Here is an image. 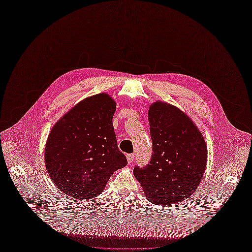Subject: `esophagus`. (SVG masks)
I'll return each mask as SVG.
<instances>
[{
    "label": "esophagus",
    "mask_w": 252,
    "mask_h": 252,
    "mask_svg": "<svg viewBox=\"0 0 252 252\" xmlns=\"http://www.w3.org/2000/svg\"><path fill=\"white\" fill-rule=\"evenodd\" d=\"M134 155L133 154H130V155H127V161H128V163H132L133 162V160H134Z\"/></svg>",
    "instance_id": "1"
}]
</instances>
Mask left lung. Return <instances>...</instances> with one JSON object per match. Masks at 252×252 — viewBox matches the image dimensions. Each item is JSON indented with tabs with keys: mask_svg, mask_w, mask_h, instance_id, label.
<instances>
[{
	"mask_svg": "<svg viewBox=\"0 0 252 252\" xmlns=\"http://www.w3.org/2000/svg\"><path fill=\"white\" fill-rule=\"evenodd\" d=\"M148 112L153 155L150 163L135 166L133 173L150 202L170 206L189 198L199 186L207 145L196 124L178 107L157 100Z\"/></svg>",
	"mask_w": 252,
	"mask_h": 252,
	"instance_id": "8db88e82",
	"label": "left lung"
}]
</instances>
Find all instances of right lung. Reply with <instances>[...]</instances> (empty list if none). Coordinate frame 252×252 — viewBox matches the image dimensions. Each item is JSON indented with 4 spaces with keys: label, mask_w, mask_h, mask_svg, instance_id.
Masks as SVG:
<instances>
[{
    "label": "right lung",
    "mask_w": 252,
    "mask_h": 252,
    "mask_svg": "<svg viewBox=\"0 0 252 252\" xmlns=\"http://www.w3.org/2000/svg\"><path fill=\"white\" fill-rule=\"evenodd\" d=\"M115 100L106 93L89 96L52 127L44 161L50 178L76 200L99 195L111 174L127 164L119 151L112 117Z\"/></svg>",
    "instance_id": "1"
}]
</instances>
